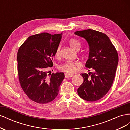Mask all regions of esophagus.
<instances>
[{"instance_id":"34e87169","label":"esophagus","mask_w":130,"mask_h":130,"mask_svg":"<svg viewBox=\"0 0 130 130\" xmlns=\"http://www.w3.org/2000/svg\"><path fill=\"white\" fill-rule=\"evenodd\" d=\"M73 76V74H67V73L65 74V77L66 78H69V77H71Z\"/></svg>"}]
</instances>
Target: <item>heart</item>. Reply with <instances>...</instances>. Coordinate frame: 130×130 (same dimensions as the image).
<instances>
[{
  "label": "heart",
  "mask_w": 130,
  "mask_h": 130,
  "mask_svg": "<svg viewBox=\"0 0 130 130\" xmlns=\"http://www.w3.org/2000/svg\"><path fill=\"white\" fill-rule=\"evenodd\" d=\"M69 44L71 48L75 50L80 49L81 47L80 43L75 39H72L69 41ZM55 55L58 57L60 56V46H58L55 52ZM80 66L78 62H68L60 66L59 69L61 71L67 73H74L76 72L77 67Z\"/></svg>",
  "instance_id": "obj_1"
}]
</instances>
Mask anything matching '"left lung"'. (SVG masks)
<instances>
[{"instance_id":"obj_1","label":"left lung","mask_w":130,"mask_h":130,"mask_svg":"<svg viewBox=\"0 0 130 130\" xmlns=\"http://www.w3.org/2000/svg\"><path fill=\"white\" fill-rule=\"evenodd\" d=\"M85 38L89 48L86 67L93 73L81 74L84 82L77 89L84 100L94 101L104 96L111 88L118 63V55L109 37L94 30L77 31L74 33Z\"/></svg>"}]
</instances>
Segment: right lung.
I'll list each match as a JSON object with an SVG mask.
<instances>
[{
	"label": "right lung",
	"mask_w": 130,
	"mask_h": 130,
	"mask_svg": "<svg viewBox=\"0 0 130 130\" xmlns=\"http://www.w3.org/2000/svg\"><path fill=\"white\" fill-rule=\"evenodd\" d=\"M62 33H41L27 38L17 53V69L21 87L31 100L40 104L53 101L64 78L62 72L48 75Z\"/></svg>",
	"instance_id": "add662e5"
}]
</instances>
